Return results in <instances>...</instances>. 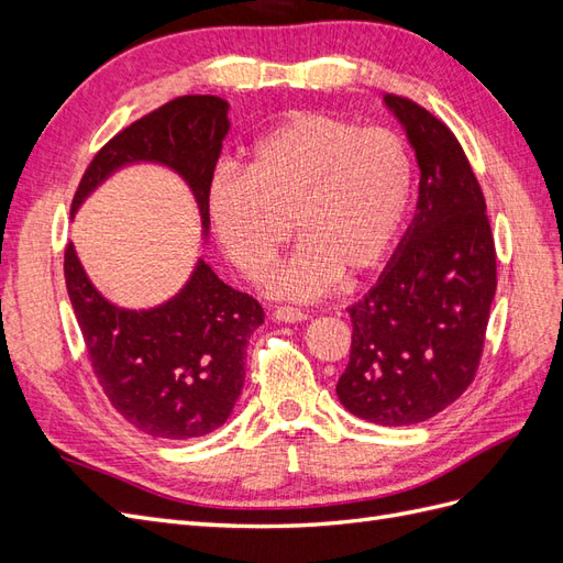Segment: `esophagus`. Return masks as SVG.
<instances>
[{
    "label": "esophagus",
    "mask_w": 563,
    "mask_h": 563,
    "mask_svg": "<svg viewBox=\"0 0 563 563\" xmlns=\"http://www.w3.org/2000/svg\"><path fill=\"white\" fill-rule=\"evenodd\" d=\"M272 317H275L277 321L282 323H298L302 319H308V314L300 312L298 308H288V305H282V308H275V312H272Z\"/></svg>",
    "instance_id": "1"
}]
</instances>
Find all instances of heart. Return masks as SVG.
I'll list each match as a JSON object with an SVG mask.
<instances>
[{
  "instance_id": "obj_1",
  "label": "heart",
  "mask_w": 563,
  "mask_h": 563,
  "mask_svg": "<svg viewBox=\"0 0 563 563\" xmlns=\"http://www.w3.org/2000/svg\"><path fill=\"white\" fill-rule=\"evenodd\" d=\"M413 192L406 143L327 112H298L255 139L242 172L220 168L207 213L228 258L255 279L291 236V258L265 279L267 294L319 298L345 275L378 269L395 249Z\"/></svg>"
}]
</instances>
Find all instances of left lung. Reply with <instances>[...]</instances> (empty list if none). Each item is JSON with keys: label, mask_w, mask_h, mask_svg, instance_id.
I'll use <instances>...</instances> for the list:
<instances>
[{"label": "left lung", "mask_w": 563, "mask_h": 563, "mask_svg": "<svg viewBox=\"0 0 563 563\" xmlns=\"http://www.w3.org/2000/svg\"><path fill=\"white\" fill-rule=\"evenodd\" d=\"M383 103L416 152L418 203L376 286L347 308L350 364L335 391L352 416L401 428L444 411L474 380L496 246L482 187L449 126L408 98Z\"/></svg>", "instance_id": "left-lung-1"}]
</instances>
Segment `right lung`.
Instances as JSON below:
<instances>
[{
    "label": "right lung",
    "mask_w": 563,
    "mask_h": 563,
    "mask_svg": "<svg viewBox=\"0 0 563 563\" xmlns=\"http://www.w3.org/2000/svg\"><path fill=\"white\" fill-rule=\"evenodd\" d=\"M230 103L216 96H180L98 152L73 199V216L110 176L135 164L174 172L195 197L201 240H209L207 185L230 131ZM65 284L96 378L133 428L185 441L223 424L242 395L251 333L265 312L197 258L180 291L155 308H119L98 291L65 249Z\"/></svg>",
    "instance_id": "right-lung-1"
}]
</instances>
